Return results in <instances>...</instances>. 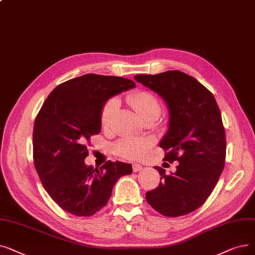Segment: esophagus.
Masks as SVG:
<instances>
[{
    "label": "esophagus",
    "mask_w": 255,
    "mask_h": 255,
    "mask_svg": "<svg viewBox=\"0 0 255 255\" xmlns=\"http://www.w3.org/2000/svg\"><path fill=\"white\" fill-rule=\"evenodd\" d=\"M141 169H142V167H141L139 163H133V164H132V170H133V172H135V173L139 172Z\"/></svg>",
    "instance_id": "1"
}]
</instances>
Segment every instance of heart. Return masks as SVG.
<instances>
[{
    "label": "heart",
    "mask_w": 255,
    "mask_h": 255,
    "mask_svg": "<svg viewBox=\"0 0 255 255\" xmlns=\"http://www.w3.org/2000/svg\"><path fill=\"white\" fill-rule=\"evenodd\" d=\"M127 101L143 119L152 115L158 116L160 113V102L157 96L148 90H140L128 95ZM118 108L119 99L116 97L109 98L103 104L100 112V121L104 129L112 127ZM154 142V138L149 136L123 137L115 143L114 151L120 157L132 160L140 159L148 154Z\"/></svg>",
    "instance_id": "obj_1"
}]
</instances>
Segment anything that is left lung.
Wrapping results in <instances>:
<instances>
[{"mask_svg": "<svg viewBox=\"0 0 255 255\" xmlns=\"http://www.w3.org/2000/svg\"><path fill=\"white\" fill-rule=\"evenodd\" d=\"M157 93L170 110V124L159 147L163 160L179 161L176 172L160 173V183L146 193L147 202L165 217H179L200 207L213 193L225 165V129L214 95L180 71L136 75Z\"/></svg>", "mask_w": 255, "mask_h": 255, "instance_id": "obj_1", "label": "left lung"}]
</instances>
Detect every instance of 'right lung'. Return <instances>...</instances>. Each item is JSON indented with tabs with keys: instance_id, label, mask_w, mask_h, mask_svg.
Listing matches in <instances>:
<instances>
[{
	"instance_id": "add662e5",
	"label": "right lung",
	"mask_w": 255,
	"mask_h": 255,
	"mask_svg": "<svg viewBox=\"0 0 255 255\" xmlns=\"http://www.w3.org/2000/svg\"><path fill=\"white\" fill-rule=\"evenodd\" d=\"M135 87L116 76L86 74L53 90L33 128V159L39 179L59 207L78 217L93 216L106 205L130 163L106 161L100 170L87 167L91 136L100 133V112L108 98Z\"/></svg>"
}]
</instances>
